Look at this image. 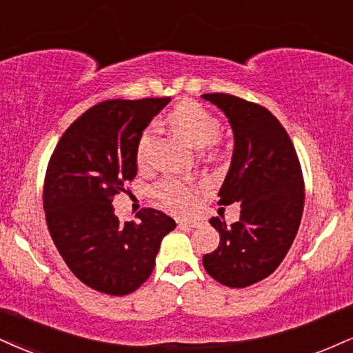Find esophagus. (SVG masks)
Instances as JSON below:
<instances>
[{"label": "esophagus", "instance_id": "obj_1", "mask_svg": "<svg viewBox=\"0 0 353 353\" xmlns=\"http://www.w3.org/2000/svg\"><path fill=\"white\" fill-rule=\"evenodd\" d=\"M201 222L197 220H181L179 222V228H197Z\"/></svg>", "mask_w": 353, "mask_h": 353}]
</instances>
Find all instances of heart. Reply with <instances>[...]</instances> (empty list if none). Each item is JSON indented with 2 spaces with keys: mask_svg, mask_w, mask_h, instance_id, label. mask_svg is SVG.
<instances>
[{
  "mask_svg": "<svg viewBox=\"0 0 353 353\" xmlns=\"http://www.w3.org/2000/svg\"><path fill=\"white\" fill-rule=\"evenodd\" d=\"M168 123L174 131L195 148L209 146L214 154H219L217 138L220 134V121L214 113L194 100H184L177 103L168 113ZM152 150V131L146 128L139 134L136 144V163L146 165L150 163ZM154 197L168 210L184 214L194 209L197 203V190L192 182L169 177L156 184Z\"/></svg>",
  "mask_w": 353,
  "mask_h": 353,
  "instance_id": "1",
  "label": "heart"
}]
</instances>
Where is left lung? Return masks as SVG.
<instances>
[{
  "mask_svg": "<svg viewBox=\"0 0 353 353\" xmlns=\"http://www.w3.org/2000/svg\"><path fill=\"white\" fill-rule=\"evenodd\" d=\"M202 99L227 114L235 138L220 205L239 203L240 220L227 227L210 219L220 245L203 254V268L228 288H246L281 265L298 233L304 209V179L290 134L270 110L228 93Z\"/></svg>",
  "mask_w": 353,
  "mask_h": 353,
  "instance_id": "1",
  "label": "left lung"
}]
</instances>
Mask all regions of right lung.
Returning a JSON list of instances; mask_svg holds the SVG:
<instances>
[{"instance_id":"add662e5","label":"right lung","mask_w":353,"mask_h":353,"mask_svg":"<svg viewBox=\"0 0 353 353\" xmlns=\"http://www.w3.org/2000/svg\"><path fill=\"white\" fill-rule=\"evenodd\" d=\"M169 101L93 105L65 130L49 159L42 201L50 236L72 273L95 291L125 296L138 290L154 270L161 240L176 228L156 209L120 223L112 205L138 171L139 134Z\"/></svg>"}]
</instances>
